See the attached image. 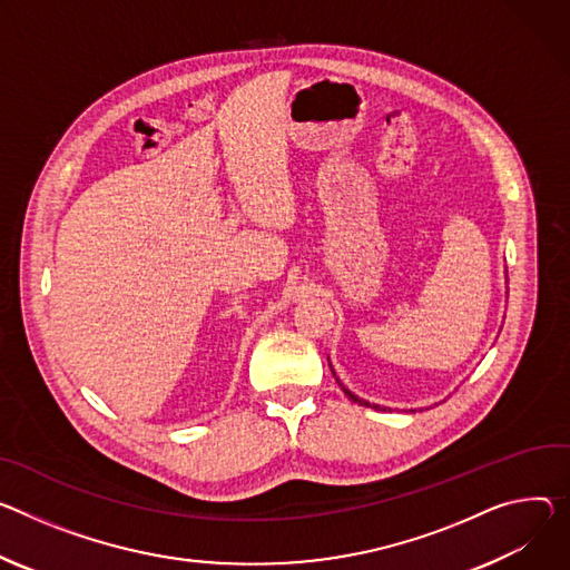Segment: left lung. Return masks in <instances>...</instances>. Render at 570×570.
<instances>
[{"label":"left lung","instance_id":"1","mask_svg":"<svg viewBox=\"0 0 570 570\" xmlns=\"http://www.w3.org/2000/svg\"><path fill=\"white\" fill-rule=\"evenodd\" d=\"M336 382H338V380H336ZM338 384H341V382H338ZM341 386H343V384H341ZM343 391H345V395H347V397H350L352 402H358V404H364V406H373V409H380L377 404H371V402H366V400H361V397H356V395H354L352 391H347L345 386H343Z\"/></svg>","mask_w":570,"mask_h":570}]
</instances>
